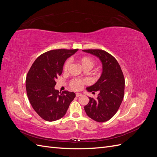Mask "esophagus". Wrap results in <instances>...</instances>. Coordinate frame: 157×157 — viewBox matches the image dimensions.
<instances>
[{"instance_id":"1","label":"esophagus","mask_w":157,"mask_h":157,"mask_svg":"<svg viewBox=\"0 0 157 157\" xmlns=\"http://www.w3.org/2000/svg\"><path fill=\"white\" fill-rule=\"evenodd\" d=\"M81 94H80V93H77V94H76V97H77V98H78V97H79V96H81Z\"/></svg>"}]
</instances>
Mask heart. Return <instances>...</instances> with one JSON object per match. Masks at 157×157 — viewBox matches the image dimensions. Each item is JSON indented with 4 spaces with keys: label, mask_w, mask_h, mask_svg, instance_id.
Listing matches in <instances>:
<instances>
[{
    "label": "heart",
    "mask_w": 157,
    "mask_h": 157,
    "mask_svg": "<svg viewBox=\"0 0 157 157\" xmlns=\"http://www.w3.org/2000/svg\"><path fill=\"white\" fill-rule=\"evenodd\" d=\"M78 62L81 65L84 69H92L95 64V61L94 59L90 56H82L81 58L78 59ZM70 65V61L67 60L63 64V69L64 72H67ZM87 83V80L85 79H80V78H73L70 80L69 86L73 90H79L81 89L83 85Z\"/></svg>",
    "instance_id": "heart-1"
}]
</instances>
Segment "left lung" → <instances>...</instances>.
Masks as SVG:
<instances>
[{
    "mask_svg": "<svg viewBox=\"0 0 157 157\" xmlns=\"http://www.w3.org/2000/svg\"><path fill=\"white\" fill-rule=\"evenodd\" d=\"M83 51L98 57L103 65L100 78L96 84L86 88L93 94L98 91V98L90 97L84 110L95 121L105 122L115 115L122 101L125 84L124 75L117 59L106 51L98 49Z\"/></svg>",
    "mask_w": 157,
    "mask_h": 157,
    "instance_id": "8db88e82",
    "label": "left lung"
}]
</instances>
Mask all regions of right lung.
Masks as SVG:
<instances>
[{"mask_svg":"<svg viewBox=\"0 0 157 157\" xmlns=\"http://www.w3.org/2000/svg\"><path fill=\"white\" fill-rule=\"evenodd\" d=\"M78 49H57L38 57L27 75L26 91L33 109L46 121L62 118L75 98L73 92L55 90L56 79L63 71L65 60Z\"/></svg>","mask_w":157,"mask_h":157,"instance_id":"add662e5","label":"right lung"}]
</instances>
